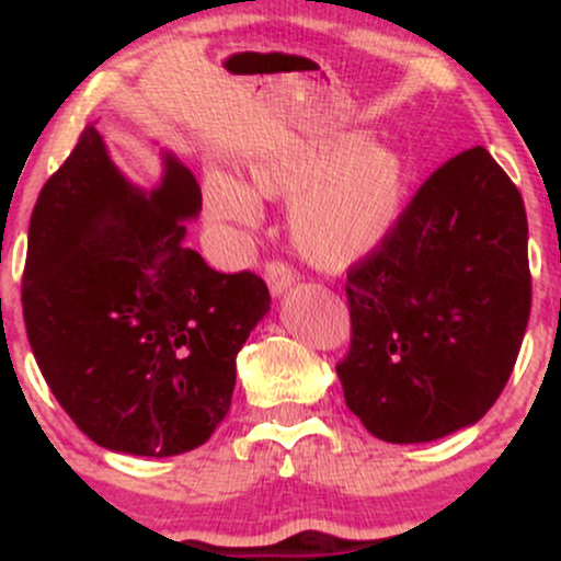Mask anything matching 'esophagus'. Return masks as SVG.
<instances>
[{
  "instance_id": "1",
  "label": "esophagus",
  "mask_w": 561,
  "mask_h": 561,
  "mask_svg": "<svg viewBox=\"0 0 561 561\" xmlns=\"http://www.w3.org/2000/svg\"><path fill=\"white\" fill-rule=\"evenodd\" d=\"M266 285L272 289V295H285L289 287L295 285V272L282 261H268L266 263Z\"/></svg>"
}]
</instances>
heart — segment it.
<instances>
[{
  "label": "heart",
  "mask_w": 561,
  "mask_h": 561,
  "mask_svg": "<svg viewBox=\"0 0 561 561\" xmlns=\"http://www.w3.org/2000/svg\"><path fill=\"white\" fill-rule=\"evenodd\" d=\"M409 165L401 152L345 131L324 141H282L248 163V182L214 171L203 203L218 224L253 229L259 197L289 199V237L308 261L345 272L377 253L401 221Z\"/></svg>",
  "instance_id": "heart-1"
}]
</instances>
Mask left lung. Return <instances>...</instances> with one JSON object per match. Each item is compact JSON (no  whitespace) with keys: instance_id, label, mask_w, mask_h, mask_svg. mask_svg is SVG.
I'll use <instances>...</instances> for the list:
<instances>
[{"instance_id":"1","label":"left lung","mask_w":561,"mask_h":561,"mask_svg":"<svg viewBox=\"0 0 561 561\" xmlns=\"http://www.w3.org/2000/svg\"><path fill=\"white\" fill-rule=\"evenodd\" d=\"M345 403L388 443H430L495 403L530 319L527 216L485 147L443 163L390 240L351 266Z\"/></svg>"}]
</instances>
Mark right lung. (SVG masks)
Wrapping results in <instances>:
<instances>
[{"instance_id":"add662e5","label":"right lung","mask_w":561,"mask_h":561,"mask_svg":"<svg viewBox=\"0 0 561 561\" xmlns=\"http://www.w3.org/2000/svg\"><path fill=\"white\" fill-rule=\"evenodd\" d=\"M203 195L163 152L139 190L94 126L38 195L28 227L23 319L38 369L96 446L176 456L227 416L237 353L268 313L266 282L221 274L186 248Z\"/></svg>"}]
</instances>
